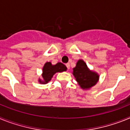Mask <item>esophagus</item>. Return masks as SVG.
Returning <instances> with one entry per match:
<instances>
[{
    "mask_svg": "<svg viewBox=\"0 0 130 130\" xmlns=\"http://www.w3.org/2000/svg\"><path fill=\"white\" fill-rule=\"evenodd\" d=\"M66 67H67L68 70H69V69H70V64H69V63H67V64H66Z\"/></svg>",
    "mask_w": 130,
    "mask_h": 130,
    "instance_id": "esophagus-1",
    "label": "esophagus"
}]
</instances>
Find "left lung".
Wrapping results in <instances>:
<instances>
[{"label": "left lung", "mask_w": 130, "mask_h": 130, "mask_svg": "<svg viewBox=\"0 0 130 130\" xmlns=\"http://www.w3.org/2000/svg\"><path fill=\"white\" fill-rule=\"evenodd\" d=\"M73 75L75 77L79 86L83 89L93 87L98 81L99 75L95 72L89 70L85 62L79 60L76 66L73 68Z\"/></svg>", "instance_id": "8db88e82"}]
</instances>
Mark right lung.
Instances as JSON below:
<instances>
[{
	"label": "right lung",
	"instance_id": "add662e5",
	"mask_svg": "<svg viewBox=\"0 0 130 130\" xmlns=\"http://www.w3.org/2000/svg\"><path fill=\"white\" fill-rule=\"evenodd\" d=\"M66 66L61 62H58L55 65H52L51 62H46L43 68V81L39 80L40 83H47L51 81V78L57 72H62L66 71Z\"/></svg>",
	"mask_w": 130,
	"mask_h": 130
}]
</instances>
